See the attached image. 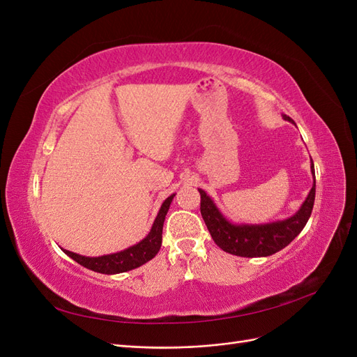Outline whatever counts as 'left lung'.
Here are the masks:
<instances>
[{"label":"left lung","instance_id":"left-lung-1","mask_svg":"<svg viewBox=\"0 0 357 357\" xmlns=\"http://www.w3.org/2000/svg\"><path fill=\"white\" fill-rule=\"evenodd\" d=\"M283 119L294 123L289 116H283ZM311 172L314 183H312V188L301 208L291 218L265 225L231 223L215 207V204L207 193L202 189H198L201 195L202 219L207 225L214 243L226 253L241 257H265L282 250L304 229L311 215L316 198V177L312 160Z\"/></svg>","mask_w":357,"mask_h":357}]
</instances>
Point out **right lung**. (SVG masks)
<instances>
[{"label": "right lung", "instance_id": "obj_1", "mask_svg": "<svg viewBox=\"0 0 357 357\" xmlns=\"http://www.w3.org/2000/svg\"><path fill=\"white\" fill-rule=\"evenodd\" d=\"M174 197H176V193H172V195L168 197L164 201V204L160 205V210L153 222L152 229H150L149 235L144 240H142L135 245L128 247L122 252L98 256V257H86V256H80L77 253H73L68 250H63V252H66V255H68L71 259H74V261L80 264L82 266L92 269V271H95V273H101V274L126 273V271H131V269H134V268L142 266L146 262H149L150 259H153L159 252L160 244H162V228H164L165 215L168 213L169 204Z\"/></svg>", "mask_w": 357, "mask_h": 357}]
</instances>
